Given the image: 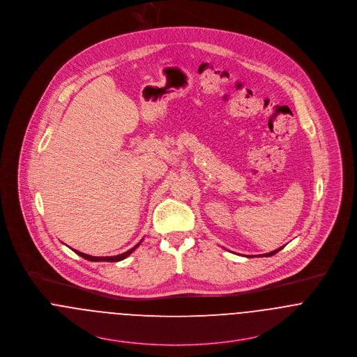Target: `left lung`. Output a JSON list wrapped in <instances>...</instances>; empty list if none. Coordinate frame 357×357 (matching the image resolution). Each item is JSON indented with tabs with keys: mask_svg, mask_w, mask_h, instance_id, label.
Listing matches in <instances>:
<instances>
[{
	"mask_svg": "<svg viewBox=\"0 0 357 357\" xmlns=\"http://www.w3.org/2000/svg\"><path fill=\"white\" fill-rule=\"evenodd\" d=\"M282 248H283V247H280V248H278V250H275V251L268 252V253H264L263 256H266V257H267V256H273V255H275V253H278V252L280 251Z\"/></svg>",
	"mask_w": 357,
	"mask_h": 357,
	"instance_id": "obj_1",
	"label": "left lung"
}]
</instances>
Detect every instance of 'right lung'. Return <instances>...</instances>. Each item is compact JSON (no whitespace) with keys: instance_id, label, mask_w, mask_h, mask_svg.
Instances as JSON below:
<instances>
[{"instance_id":"right-lung-1","label":"right lung","mask_w":357,"mask_h":357,"mask_svg":"<svg viewBox=\"0 0 357 357\" xmlns=\"http://www.w3.org/2000/svg\"><path fill=\"white\" fill-rule=\"evenodd\" d=\"M140 243H142V241H140ZM140 243L136 244V245H135L133 248H130L129 251L124 252V253H121V255H116V256H104V257H101V256H90V255H86V253L75 251V250H73V251L75 252L77 255H79L81 257L86 259V260H89V261H120V260H124L132 252L135 251V250L140 245Z\"/></svg>"}]
</instances>
